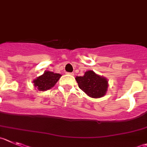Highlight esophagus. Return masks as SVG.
Instances as JSON below:
<instances>
[{"label":"esophagus","mask_w":147,"mask_h":147,"mask_svg":"<svg viewBox=\"0 0 147 147\" xmlns=\"http://www.w3.org/2000/svg\"><path fill=\"white\" fill-rule=\"evenodd\" d=\"M67 74H69L70 75H73V72H67Z\"/></svg>","instance_id":"obj_1"}]
</instances>
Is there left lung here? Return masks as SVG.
Wrapping results in <instances>:
<instances>
[{
    "label": "left lung",
    "mask_w": 147,
    "mask_h": 147,
    "mask_svg": "<svg viewBox=\"0 0 147 147\" xmlns=\"http://www.w3.org/2000/svg\"><path fill=\"white\" fill-rule=\"evenodd\" d=\"M78 86L88 96L92 98H100L105 95L108 87L106 78L96 75L93 71H88L84 76L76 77Z\"/></svg>",
    "instance_id": "8db88e82"
}]
</instances>
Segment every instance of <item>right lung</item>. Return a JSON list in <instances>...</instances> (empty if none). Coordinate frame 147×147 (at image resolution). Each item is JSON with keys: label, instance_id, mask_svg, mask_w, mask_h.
I'll use <instances>...</instances> for the list:
<instances>
[{"label": "right lung", "instance_id": "obj_1", "mask_svg": "<svg viewBox=\"0 0 147 147\" xmlns=\"http://www.w3.org/2000/svg\"><path fill=\"white\" fill-rule=\"evenodd\" d=\"M61 75L58 73L46 71L42 75L34 80V86L39 90H47L51 88L58 81Z\"/></svg>", "mask_w": 147, "mask_h": 147}]
</instances>
